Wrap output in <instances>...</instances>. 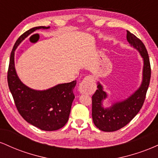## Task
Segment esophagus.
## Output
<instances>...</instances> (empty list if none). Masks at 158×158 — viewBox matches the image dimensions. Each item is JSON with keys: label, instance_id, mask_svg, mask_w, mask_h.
<instances>
[{"label": "esophagus", "instance_id": "esophagus-1", "mask_svg": "<svg viewBox=\"0 0 158 158\" xmlns=\"http://www.w3.org/2000/svg\"><path fill=\"white\" fill-rule=\"evenodd\" d=\"M96 90V84L94 77L91 76H88L84 78L82 81L80 83L79 87V91L82 94H92Z\"/></svg>", "mask_w": 158, "mask_h": 158}]
</instances>
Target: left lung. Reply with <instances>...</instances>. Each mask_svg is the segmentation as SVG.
<instances>
[{
  "instance_id": "8db88e82",
  "label": "left lung",
  "mask_w": 158,
  "mask_h": 158,
  "mask_svg": "<svg viewBox=\"0 0 158 158\" xmlns=\"http://www.w3.org/2000/svg\"><path fill=\"white\" fill-rule=\"evenodd\" d=\"M127 41L143 58L142 82L137 90L126 99L112 102L110 106H103L108 94L97 82V90L92 97V118L94 125L103 131H115L126 126L138 114L144 102L151 78V67L148 52L138 38L127 30Z\"/></svg>"
}]
</instances>
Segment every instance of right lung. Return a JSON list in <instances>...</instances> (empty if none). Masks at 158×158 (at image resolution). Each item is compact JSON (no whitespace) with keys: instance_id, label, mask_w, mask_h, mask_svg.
Wrapping results in <instances>:
<instances>
[{"instance_id":"right-lung-1","label":"right lung","mask_w":158,"mask_h":158,"mask_svg":"<svg viewBox=\"0 0 158 158\" xmlns=\"http://www.w3.org/2000/svg\"><path fill=\"white\" fill-rule=\"evenodd\" d=\"M48 30L50 27H36L19 38L11 52L7 81L19 114L27 123L43 131H56L62 128L69 119L75 98L73 89L77 81L56 85L39 90L24 85L16 73L15 51L19 44L35 30Z\"/></svg>"}]
</instances>
